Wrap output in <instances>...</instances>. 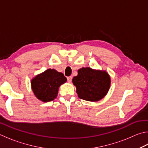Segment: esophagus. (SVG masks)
<instances>
[{
  "instance_id": "34e87169",
  "label": "esophagus",
  "mask_w": 148,
  "mask_h": 148,
  "mask_svg": "<svg viewBox=\"0 0 148 148\" xmlns=\"http://www.w3.org/2000/svg\"><path fill=\"white\" fill-rule=\"evenodd\" d=\"M72 79V76H69V77H67V80H68V82H69V83H70V82H71Z\"/></svg>"
}]
</instances>
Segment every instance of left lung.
<instances>
[{
  "label": "left lung",
  "mask_w": 148,
  "mask_h": 148,
  "mask_svg": "<svg viewBox=\"0 0 148 148\" xmlns=\"http://www.w3.org/2000/svg\"><path fill=\"white\" fill-rule=\"evenodd\" d=\"M76 92L80 99L97 101L107 95L111 85V77L105 71L83 67L77 71V75L72 79Z\"/></svg>",
  "instance_id": "left-lung-1"
}]
</instances>
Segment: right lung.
I'll list each match as a JSON object with an SVG mask.
<instances>
[{
	"mask_svg": "<svg viewBox=\"0 0 148 148\" xmlns=\"http://www.w3.org/2000/svg\"><path fill=\"white\" fill-rule=\"evenodd\" d=\"M66 80L63 73L55 69H49L32 79V89L39 100L43 102L51 101L57 97L59 87Z\"/></svg>",
	"mask_w": 148,
	"mask_h": 148,
	"instance_id": "obj_1",
	"label": "right lung"
}]
</instances>
